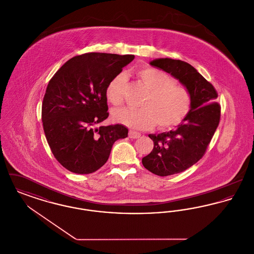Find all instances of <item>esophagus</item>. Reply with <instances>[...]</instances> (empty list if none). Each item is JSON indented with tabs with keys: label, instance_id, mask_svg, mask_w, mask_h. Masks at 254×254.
<instances>
[{
	"label": "esophagus",
	"instance_id": "esophagus-1",
	"mask_svg": "<svg viewBox=\"0 0 254 254\" xmlns=\"http://www.w3.org/2000/svg\"><path fill=\"white\" fill-rule=\"evenodd\" d=\"M128 136H129V138H131V139H137V138H140V137H141V133L134 131V130H129Z\"/></svg>",
	"mask_w": 254,
	"mask_h": 254
}]
</instances>
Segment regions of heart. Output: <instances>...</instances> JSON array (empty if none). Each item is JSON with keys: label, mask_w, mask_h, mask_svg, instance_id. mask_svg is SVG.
Listing matches in <instances>:
<instances>
[{"label": "heart", "mask_w": 254, "mask_h": 254, "mask_svg": "<svg viewBox=\"0 0 254 254\" xmlns=\"http://www.w3.org/2000/svg\"><path fill=\"white\" fill-rule=\"evenodd\" d=\"M138 78L149 91L143 100L142 109H122L113 112L115 121L136 129H147L157 124L158 128L168 129L177 127L186 119L191 109L190 90L176 85L168 73L152 67L138 70ZM127 77L124 73L114 76L106 88V96L115 107L124 102Z\"/></svg>", "instance_id": "obj_1"}]
</instances>
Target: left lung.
<instances>
[{
    "mask_svg": "<svg viewBox=\"0 0 254 254\" xmlns=\"http://www.w3.org/2000/svg\"><path fill=\"white\" fill-rule=\"evenodd\" d=\"M179 80L190 92L191 109L175 130L149 134L154 146L142 159L143 166L159 176L180 173L204 156L217 128L221 107L214 86L193 66L181 60L160 58L149 63Z\"/></svg>",
    "mask_w": 254,
    "mask_h": 254,
    "instance_id": "obj_1",
    "label": "left lung"
}]
</instances>
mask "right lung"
Listing matches in <instances>:
<instances>
[{
	"mask_svg": "<svg viewBox=\"0 0 254 254\" xmlns=\"http://www.w3.org/2000/svg\"><path fill=\"white\" fill-rule=\"evenodd\" d=\"M134 55L91 52L67 61L50 79L42 105L49 147L61 165L88 174L108 161L113 144L127 137L123 125L100 126L109 117L106 88Z\"/></svg>",
	"mask_w": 254,
	"mask_h": 254,
	"instance_id": "obj_1",
	"label": "right lung"
}]
</instances>
